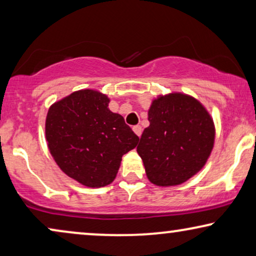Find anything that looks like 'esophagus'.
<instances>
[{"label": "esophagus", "mask_w": 256, "mask_h": 256, "mask_svg": "<svg viewBox=\"0 0 256 256\" xmlns=\"http://www.w3.org/2000/svg\"><path fill=\"white\" fill-rule=\"evenodd\" d=\"M132 130H134V132L138 136V138H140V136H141V134H142V127L140 124L134 126V127H132Z\"/></svg>", "instance_id": "esophagus-1"}]
</instances>
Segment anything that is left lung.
<instances>
[{
  "mask_svg": "<svg viewBox=\"0 0 256 256\" xmlns=\"http://www.w3.org/2000/svg\"><path fill=\"white\" fill-rule=\"evenodd\" d=\"M148 116L150 124L138 146L146 176L160 186L184 183L212 152L213 120L199 101L180 93L154 100Z\"/></svg>",
  "mask_w": 256,
  "mask_h": 256,
  "instance_id": "obj_1",
  "label": "left lung"
}]
</instances>
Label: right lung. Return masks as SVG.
<instances>
[{
    "label": "right lung",
    "instance_id": "obj_1",
    "mask_svg": "<svg viewBox=\"0 0 256 256\" xmlns=\"http://www.w3.org/2000/svg\"><path fill=\"white\" fill-rule=\"evenodd\" d=\"M108 104L110 99L96 90H78L52 104L45 122L56 163L90 188L110 184L122 156L140 140L120 114L108 110Z\"/></svg>",
    "mask_w": 256,
    "mask_h": 256
}]
</instances>
